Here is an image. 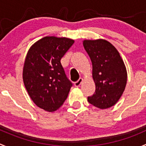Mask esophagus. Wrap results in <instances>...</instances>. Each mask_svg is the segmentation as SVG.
I'll return each instance as SVG.
<instances>
[{"instance_id":"esophagus-1","label":"esophagus","mask_w":146,"mask_h":146,"mask_svg":"<svg viewBox=\"0 0 146 146\" xmlns=\"http://www.w3.org/2000/svg\"><path fill=\"white\" fill-rule=\"evenodd\" d=\"M82 81H83V78H80L78 79V80H77L76 82H75V83H74L75 86H76V87H78V86H80V84L82 83Z\"/></svg>"}]
</instances>
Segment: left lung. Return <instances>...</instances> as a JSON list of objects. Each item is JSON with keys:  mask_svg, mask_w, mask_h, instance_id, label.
Listing matches in <instances>:
<instances>
[{"mask_svg": "<svg viewBox=\"0 0 146 146\" xmlns=\"http://www.w3.org/2000/svg\"><path fill=\"white\" fill-rule=\"evenodd\" d=\"M83 46L93 65L94 94L88 101L100 109L111 108L122 96L127 83V72L119 53L107 40L83 41Z\"/></svg>", "mask_w": 146, "mask_h": 146, "instance_id": "1", "label": "left lung"}]
</instances>
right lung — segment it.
Wrapping results in <instances>:
<instances>
[{
    "mask_svg": "<svg viewBox=\"0 0 146 146\" xmlns=\"http://www.w3.org/2000/svg\"><path fill=\"white\" fill-rule=\"evenodd\" d=\"M74 40L47 36L34 43L28 52L23 73L25 87L33 101L48 112L58 109L68 96L72 82L60 60Z\"/></svg>",
    "mask_w": 146,
    "mask_h": 146,
    "instance_id": "right-lung-1",
    "label": "right lung"
}]
</instances>
